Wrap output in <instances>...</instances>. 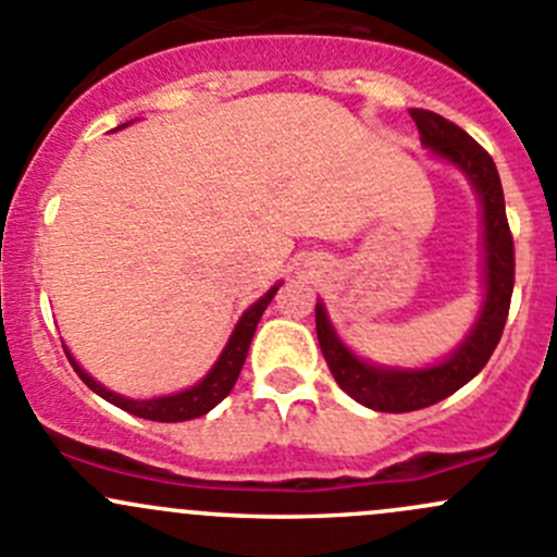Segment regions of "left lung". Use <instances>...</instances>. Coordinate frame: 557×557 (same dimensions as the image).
Returning <instances> with one entry per match:
<instances>
[{
    "label": "left lung",
    "instance_id": "obj_1",
    "mask_svg": "<svg viewBox=\"0 0 557 557\" xmlns=\"http://www.w3.org/2000/svg\"><path fill=\"white\" fill-rule=\"evenodd\" d=\"M414 126L420 132V143L447 161L455 170L463 172L482 207V261H485V294L474 325L466 339L440 363L423 369L377 367L358 358L345 342L336 336L323 301L314 305V329H318L320 350L334 374L336 385L356 398L358 404L377 412H412V409L431 407L442 398L453 396L458 387L474 380L487 363L502 339L504 323L509 314L515 288V245L512 232L504 210L502 177L496 164L469 134L455 126L447 117L429 110H409Z\"/></svg>",
    "mask_w": 557,
    "mask_h": 557
}]
</instances>
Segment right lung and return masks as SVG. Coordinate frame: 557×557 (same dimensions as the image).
<instances>
[{
  "label": "right lung",
  "instance_id": "add662e5",
  "mask_svg": "<svg viewBox=\"0 0 557 557\" xmlns=\"http://www.w3.org/2000/svg\"><path fill=\"white\" fill-rule=\"evenodd\" d=\"M123 126H128V123H123ZM123 126H117V128H123ZM280 285L283 283L272 285V288H269L267 294L256 301V305L247 307V310L243 312V318H239L237 325H234V331H232V336H228L223 352L218 356V361L212 363L210 372H207L196 385L185 387V391H180V393H172V396L126 398V396H121V393L107 391L102 383H97V380H94L91 374H88L86 369H83L81 363L70 356V350H66V347H64V352H66V358H70L72 369L81 374L83 383L91 387L97 396H102L104 401L121 407L123 412L137 414V418H145V420H156V423H180V420L201 418V414L210 412L212 407H218V404H221L223 398L232 393L239 372H243V363L247 358V350H250V342H252V334H256L258 320H261V314L269 307V301L274 299V294L280 290Z\"/></svg>",
  "mask_w": 557,
  "mask_h": 557
}]
</instances>
